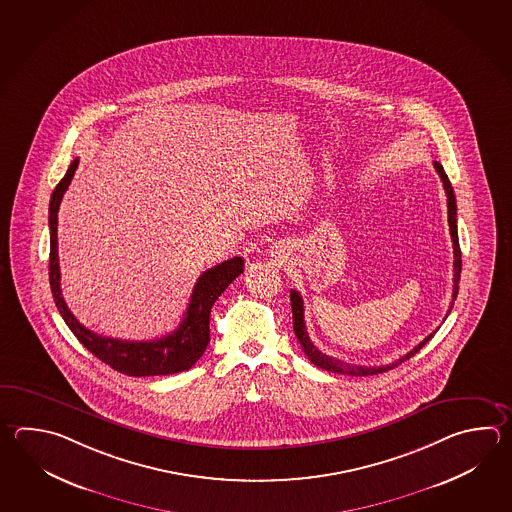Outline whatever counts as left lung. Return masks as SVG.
<instances>
[{"label":"left lung","instance_id":"left-lung-1","mask_svg":"<svg viewBox=\"0 0 512 512\" xmlns=\"http://www.w3.org/2000/svg\"><path fill=\"white\" fill-rule=\"evenodd\" d=\"M434 167H436L439 178H441V182H443V188H445V193H447V208H449L450 237H452V248H454V286H452V303H450V310H452V304H454L456 297H458L459 277H461V250H459L458 224H456V197H454V189L450 186L449 177H447L443 166L438 164V162H434ZM290 301H292L293 332L297 335V339H299V343H301L304 354L312 361L313 365L319 366V368H323V370H328V372H334V374H345V376L355 377L383 374L386 370H392V368H396L397 365H401L403 361H407L412 355L418 354L419 350L427 345L428 341L432 339V335H434L430 334L428 337H425L414 350H410L407 355L399 357L397 361L390 363V365H350V363H345V361H341V359H335V357L323 354L317 346L313 345L312 341H310V337H308V332H306V324H304L303 297L295 292V290H292V292H290ZM450 310L447 312V315H449Z\"/></svg>","mask_w":512,"mask_h":512}]
</instances>
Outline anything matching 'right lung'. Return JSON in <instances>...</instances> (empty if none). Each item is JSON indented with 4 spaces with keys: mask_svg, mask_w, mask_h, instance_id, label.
<instances>
[{
    "mask_svg": "<svg viewBox=\"0 0 512 512\" xmlns=\"http://www.w3.org/2000/svg\"><path fill=\"white\" fill-rule=\"evenodd\" d=\"M78 167V158H74L65 177L54 188L49 206V228H51V255H49V281L54 303L71 328L76 339L96 355L102 363L111 366L116 372L126 376H169L189 370L199 361L209 343V313L211 306L219 299L231 282L244 272V259L233 257L220 262L202 273L191 293L186 315L177 330L166 337L153 341H122L113 337L94 334L84 324L78 323L67 304L63 301L60 288V264H58V209L63 193L69 188Z\"/></svg>",
    "mask_w": 512,
    "mask_h": 512,
    "instance_id": "obj_1",
    "label": "right lung"
}]
</instances>
